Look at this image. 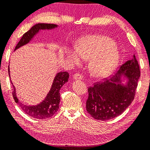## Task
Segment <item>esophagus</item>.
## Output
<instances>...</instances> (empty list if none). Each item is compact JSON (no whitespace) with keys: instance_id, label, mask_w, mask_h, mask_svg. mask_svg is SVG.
<instances>
[{"instance_id":"34e87169","label":"esophagus","mask_w":150,"mask_h":150,"mask_svg":"<svg viewBox=\"0 0 150 150\" xmlns=\"http://www.w3.org/2000/svg\"><path fill=\"white\" fill-rule=\"evenodd\" d=\"M73 78L75 80H82L83 78V76L82 75H81L79 73H76L73 75Z\"/></svg>"}]
</instances>
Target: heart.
<instances>
[{
    "label": "heart",
    "instance_id": "heart-1",
    "mask_svg": "<svg viewBox=\"0 0 150 150\" xmlns=\"http://www.w3.org/2000/svg\"><path fill=\"white\" fill-rule=\"evenodd\" d=\"M67 60L79 64L84 59H90V72L96 76H104L116 67L119 60V52L114 42L102 36H87L78 42L76 49L65 50Z\"/></svg>",
    "mask_w": 150,
    "mask_h": 150
}]
</instances>
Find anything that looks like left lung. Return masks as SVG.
<instances>
[{
  "mask_svg": "<svg viewBox=\"0 0 150 150\" xmlns=\"http://www.w3.org/2000/svg\"><path fill=\"white\" fill-rule=\"evenodd\" d=\"M139 77V66L134 55L114 74L89 87L86 105L88 114L102 121L122 114L133 102ZM124 79L127 80L126 85L122 83Z\"/></svg>",
  "mask_w": 150,
  "mask_h": 150,
  "instance_id": "obj_1",
  "label": "left lung"
}]
</instances>
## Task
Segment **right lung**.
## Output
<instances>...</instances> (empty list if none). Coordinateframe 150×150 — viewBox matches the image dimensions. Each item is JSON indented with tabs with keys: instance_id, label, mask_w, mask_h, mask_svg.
Segmentation results:
<instances>
[{
	"instance_id": "right-lung-1",
	"label": "right lung",
	"mask_w": 150,
	"mask_h": 150,
	"mask_svg": "<svg viewBox=\"0 0 150 150\" xmlns=\"http://www.w3.org/2000/svg\"><path fill=\"white\" fill-rule=\"evenodd\" d=\"M58 27V25L54 24L38 23L34 25L32 28L23 34V37L16 46L14 50L21 48V46L26 45L32 40L34 36L38 33L41 30H51ZM8 74L10 76V69L8 66ZM69 74L67 72H58L54 79L52 86L50 91L48 93L45 100L40 104L35 105H27L23 104L18 100L16 94L15 87L13 86V96L14 100L17 104H18L22 110L28 115L29 116L33 117L36 119H46L52 117L59 108V103L60 100V90L62 86L68 81ZM12 84L13 82H11Z\"/></svg>"
}]
</instances>
